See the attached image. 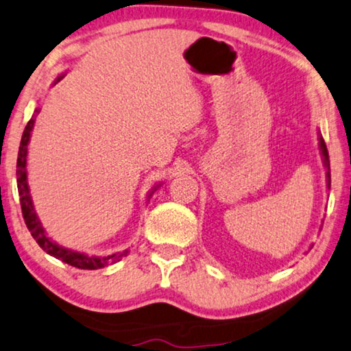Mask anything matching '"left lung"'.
Here are the masks:
<instances>
[{"label": "left lung", "mask_w": 351, "mask_h": 351, "mask_svg": "<svg viewBox=\"0 0 351 351\" xmlns=\"http://www.w3.org/2000/svg\"><path fill=\"white\" fill-rule=\"evenodd\" d=\"M319 149H321L322 154V160H324V167H326V178H327V188H330V162H329V152H327L326 143H324L322 136L319 134Z\"/></svg>", "instance_id": "8db88e82"}]
</instances>
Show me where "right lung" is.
I'll return each instance as SVG.
<instances>
[{"label":"right lung","instance_id":"right-lung-1","mask_svg":"<svg viewBox=\"0 0 351 351\" xmlns=\"http://www.w3.org/2000/svg\"><path fill=\"white\" fill-rule=\"evenodd\" d=\"M60 79H63V76H58L55 79V82H60ZM37 113H40V108H35V112L30 118V121L25 126L24 134H22L21 139V145H19V154H17V191H19V196H21V208H22V215H24L25 225H27L30 234H32L35 241L38 243V246L42 247L47 254H50L56 259L63 261V263L73 265V267L77 269H87V270H95V269H101L106 267V265H112L118 261H121L124 256H128V250L124 251H118L114 254L110 256H88L86 252H79V251H73L68 250V247L60 246L56 241L48 237L45 228L42 227V221L35 214V208H34V202H32V196H30V189H29V183H27V145L30 143V132L34 130V124H35V117ZM158 188L154 186L152 193L155 189ZM150 193V196H152Z\"/></svg>","mask_w":351,"mask_h":351}]
</instances>
